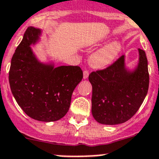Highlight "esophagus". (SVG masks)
<instances>
[{"label":"esophagus","instance_id":"34e87169","mask_svg":"<svg viewBox=\"0 0 159 159\" xmlns=\"http://www.w3.org/2000/svg\"><path fill=\"white\" fill-rule=\"evenodd\" d=\"M89 76V72L88 70H85L84 72V79H87Z\"/></svg>","mask_w":159,"mask_h":159}]
</instances>
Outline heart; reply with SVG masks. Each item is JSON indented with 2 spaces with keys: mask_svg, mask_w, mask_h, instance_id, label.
I'll return each mask as SVG.
<instances>
[{
  "mask_svg": "<svg viewBox=\"0 0 159 159\" xmlns=\"http://www.w3.org/2000/svg\"><path fill=\"white\" fill-rule=\"evenodd\" d=\"M121 46L117 42H113L101 48L93 53L89 59V63L93 68H102L110 65L118 56Z\"/></svg>",
  "mask_w": 159,
  "mask_h": 159,
  "instance_id": "b5f03b06",
  "label": "heart"
}]
</instances>
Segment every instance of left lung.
<instances>
[{"instance_id":"8db88e82","label":"left lung","mask_w":159,"mask_h":159,"mask_svg":"<svg viewBox=\"0 0 159 159\" xmlns=\"http://www.w3.org/2000/svg\"><path fill=\"white\" fill-rule=\"evenodd\" d=\"M137 68L129 72L121 56L107 68L92 72L91 112L94 118L103 125H118L136 114L146 97L149 87L148 59L139 49Z\"/></svg>"}]
</instances>
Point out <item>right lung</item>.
<instances>
[{
  "label": "right lung",
  "mask_w": 159,
  "mask_h": 159,
  "mask_svg": "<svg viewBox=\"0 0 159 159\" xmlns=\"http://www.w3.org/2000/svg\"><path fill=\"white\" fill-rule=\"evenodd\" d=\"M41 30L29 27L11 58L9 84L23 112L34 120L55 121L68 111L74 89L82 80L79 66L44 65L36 59L30 46L39 40Z\"/></svg>",
  "instance_id": "add662e5"
}]
</instances>
